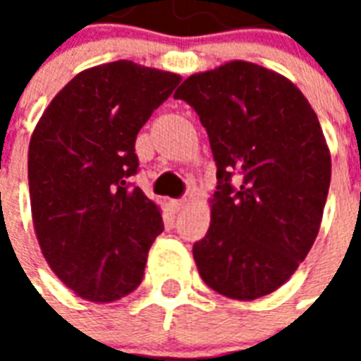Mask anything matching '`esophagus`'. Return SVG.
<instances>
[{"mask_svg":"<svg viewBox=\"0 0 361 361\" xmlns=\"http://www.w3.org/2000/svg\"><path fill=\"white\" fill-rule=\"evenodd\" d=\"M170 207H172L173 212H180L185 207V201L183 199H173V201H170Z\"/></svg>","mask_w":361,"mask_h":361,"instance_id":"34e87169","label":"esophagus"}]
</instances>
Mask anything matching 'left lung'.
Masks as SVG:
<instances>
[{
	"label": "left lung",
	"mask_w": 361,
	"mask_h": 361,
	"mask_svg": "<svg viewBox=\"0 0 361 361\" xmlns=\"http://www.w3.org/2000/svg\"><path fill=\"white\" fill-rule=\"evenodd\" d=\"M173 98L197 111L216 162L211 226L193 243L207 286L257 300L286 282L317 238L331 154L307 98L250 61L191 75Z\"/></svg>",
	"instance_id": "8db88e82"
}]
</instances>
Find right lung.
<instances>
[{
	"mask_svg": "<svg viewBox=\"0 0 361 361\" xmlns=\"http://www.w3.org/2000/svg\"><path fill=\"white\" fill-rule=\"evenodd\" d=\"M180 81L126 59L92 67L59 90L30 137L40 250L58 279L89 302L133 292L164 230L157 204L129 178L139 172V129Z\"/></svg>",
	"mask_w": 361,
	"mask_h": 361,
	"instance_id": "1",
	"label": "right lung"
}]
</instances>
